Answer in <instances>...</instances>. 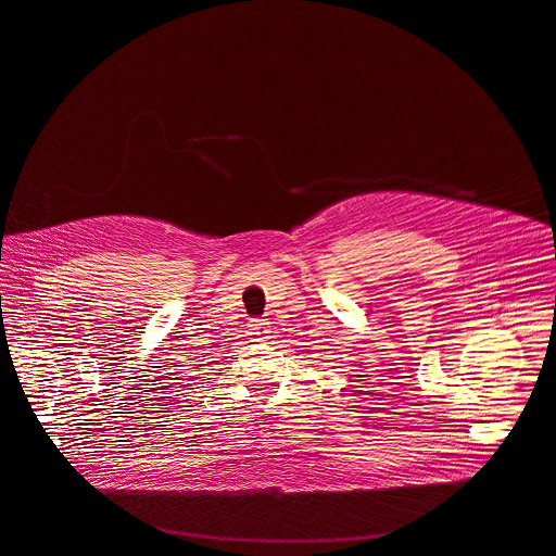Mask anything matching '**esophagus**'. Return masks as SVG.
I'll list each match as a JSON object with an SVG mask.
<instances>
[{
    "label": "esophagus",
    "mask_w": 556,
    "mask_h": 556,
    "mask_svg": "<svg viewBox=\"0 0 556 556\" xmlns=\"http://www.w3.org/2000/svg\"><path fill=\"white\" fill-rule=\"evenodd\" d=\"M265 332H267V321H263V319H252L250 321V336L263 338Z\"/></svg>",
    "instance_id": "esophagus-1"
}]
</instances>
